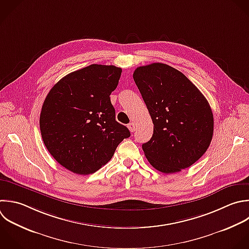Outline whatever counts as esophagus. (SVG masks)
Listing matches in <instances>:
<instances>
[{
	"label": "esophagus",
	"instance_id": "1",
	"mask_svg": "<svg viewBox=\"0 0 249 249\" xmlns=\"http://www.w3.org/2000/svg\"><path fill=\"white\" fill-rule=\"evenodd\" d=\"M127 127H128V129H129L130 132H133V131L135 130V124H134L133 123L128 124H127Z\"/></svg>",
	"mask_w": 249,
	"mask_h": 249
}]
</instances>
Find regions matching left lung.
<instances>
[{"label":"left lung","instance_id":"obj_1","mask_svg":"<svg viewBox=\"0 0 249 249\" xmlns=\"http://www.w3.org/2000/svg\"><path fill=\"white\" fill-rule=\"evenodd\" d=\"M133 80L154 124L142 145L153 167L175 173L206 152L213 135V114L198 89L180 71L163 63L137 67Z\"/></svg>","mask_w":249,"mask_h":249}]
</instances>
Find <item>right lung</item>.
Instances as JSON below:
<instances>
[{
  "instance_id": "add662e5",
  "label": "right lung",
  "mask_w": 249,
  "mask_h": 249,
  "mask_svg": "<svg viewBox=\"0 0 249 249\" xmlns=\"http://www.w3.org/2000/svg\"><path fill=\"white\" fill-rule=\"evenodd\" d=\"M122 69L91 64L66 75L47 95L41 115L43 141L55 160L81 175L94 173L130 136L116 121L110 94Z\"/></svg>"
}]
</instances>
